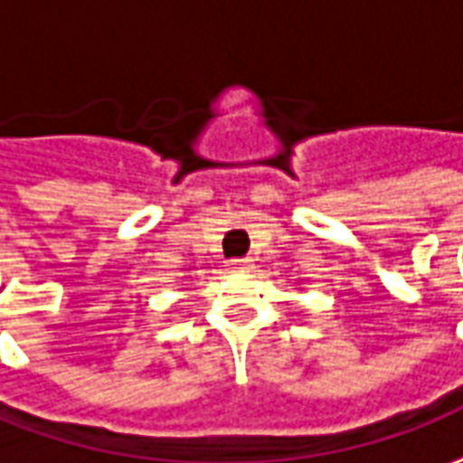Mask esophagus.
Here are the masks:
<instances>
[{"label":"esophagus","mask_w":463,"mask_h":463,"mask_svg":"<svg viewBox=\"0 0 463 463\" xmlns=\"http://www.w3.org/2000/svg\"><path fill=\"white\" fill-rule=\"evenodd\" d=\"M228 269H232V271H246V269H250V261L248 259H232V261H228Z\"/></svg>","instance_id":"obj_1"}]
</instances>
